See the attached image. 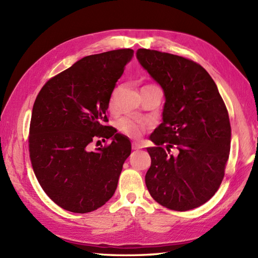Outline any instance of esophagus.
Returning <instances> with one entry per match:
<instances>
[{"instance_id": "esophagus-1", "label": "esophagus", "mask_w": 258, "mask_h": 258, "mask_svg": "<svg viewBox=\"0 0 258 258\" xmlns=\"http://www.w3.org/2000/svg\"><path fill=\"white\" fill-rule=\"evenodd\" d=\"M132 149H133V150H141V149H143V144H141V143H133Z\"/></svg>"}]
</instances>
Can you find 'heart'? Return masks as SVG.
Masks as SVG:
<instances>
[{"label": "heart", "mask_w": 258, "mask_h": 258, "mask_svg": "<svg viewBox=\"0 0 258 258\" xmlns=\"http://www.w3.org/2000/svg\"><path fill=\"white\" fill-rule=\"evenodd\" d=\"M115 105V92L112 94L111 102H109V106L114 108ZM118 130L128 136L131 139H140L145 131L149 128V125L144 122H140V120L132 118V117H123L118 120L117 123Z\"/></svg>", "instance_id": "obj_1"}]
</instances>
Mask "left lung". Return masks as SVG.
<instances>
[{
    "mask_svg": "<svg viewBox=\"0 0 258 258\" xmlns=\"http://www.w3.org/2000/svg\"><path fill=\"white\" fill-rule=\"evenodd\" d=\"M136 57L165 96L163 122L150 138L157 146L146 149L152 160L147 189L169 210H193L216 193L224 178L232 136L226 106L200 64L146 48H139ZM174 145L175 156L169 153Z\"/></svg>",
    "mask_w": 258,
    "mask_h": 258,
    "instance_id": "1",
    "label": "left lung"
}]
</instances>
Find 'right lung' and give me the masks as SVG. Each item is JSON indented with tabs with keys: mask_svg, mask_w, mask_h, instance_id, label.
Wrapping results in <instances>:
<instances>
[{
	"mask_svg": "<svg viewBox=\"0 0 258 258\" xmlns=\"http://www.w3.org/2000/svg\"><path fill=\"white\" fill-rule=\"evenodd\" d=\"M134 56L131 48L79 59L42 87L33 105L30 158L46 195L64 210L89 213L117 187L131 142L107 126L106 112L117 80ZM100 138L106 148L90 150Z\"/></svg>",
	"mask_w": 258,
	"mask_h": 258,
	"instance_id": "add662e5",
	"label": "right lung"
}]
</instances>
